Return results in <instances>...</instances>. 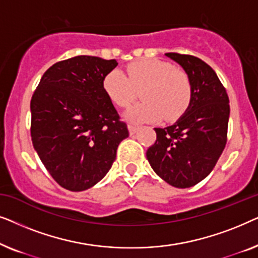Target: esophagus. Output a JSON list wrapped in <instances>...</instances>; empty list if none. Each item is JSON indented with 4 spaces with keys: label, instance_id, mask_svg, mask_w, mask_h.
Returning a JSON list of instances; mask_svg holds the SVG:
<instances>
[{
    "label": "esophagus",
    "instance_id": "1",
    "mask_svg": "<svg viewBox=\"0 0 258 258\" xmlns=\"http://www.w3.org/2000/svg\"><path fill=\"white\" fill-rule=\"evenodd\" d=\"M128 129H129L130 135H133V134H135V133H136V130H137V125H135V124H132V123H129V124H128Z\"/></svg>",
    "mask_w": 258,
    "mask_h": 258
}]
</instances>
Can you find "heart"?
Instances as JSON below:
<instances>
[{
	"label": "heart",
	"mask_w": 258,
	"mask_h": 258,
	"mask_svg": "<svg viewBox=\"0 0 258 258\" xmlns=\"http://www.w3.org/2000/svg\"><path fill=\"white\" fill-rule=\"evenodd\" d=\"M125 75L114 69L103 79V90L112 103L126 108L142 90L144 102L130 108L125 116L134 122L157 121L164 116L172 121L184 114L192 98L188 74L171 63L156 58L137 59L126 66Z\"/></svg>",
	"instance_id": "1"
}]
</instances>
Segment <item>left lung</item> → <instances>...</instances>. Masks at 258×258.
<instances>
[{
	"label": "left lung",
	"mask_w": 258,
	"mask_h": 258,
	"mask_svg": "<svg viewBox=\"0 0 258 258\" xmlns=\"http://www.w3.org/2000/svg\"><path fill=\"white\" fill-rule=\"evenodd\" d=\"M188 74L192 98L172 125L155 128L156 141L147 150L154 171L176 188H190L210 174L227 144L230 105L216 73L192 55L167 52Z\"/></svg>",
	"instance_id": "8db88e82"
}]
</instances>
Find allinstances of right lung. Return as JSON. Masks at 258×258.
<instances>
[{"instance_id": "right-lung-1", "label": "right lung", "mask_w": 258, "mask_h": 258, "mask_svg": "<svg viewBox=\"0 0 258 258\" xmlns=\"http://www.w3.org/2000/svg\"><path fill=\"white\" fill-rule=\"evenodd\" d=\"M116 59L81 55L56 62L30 101L33 146L62 188L82 191L111 168L128 126L103 90Z\"/></svg>"}]
</instances>
